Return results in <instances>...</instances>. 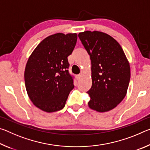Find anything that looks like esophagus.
Returning <instances> with one entry per match:
<instances>
[{"instance_id":"34e87169","label":"esophagus","mask_w":150,"mask_h":150,"mask_svg":"<svg viewBox=\"0 0 150 150\" xmlns=\"http://www.w3.org/2000/svg\"><path fill=\"white\" fill-rule=\"evenodd\" d=\"M81 77V75H78L76 76V79H77V81H79Z\"/></svg>"}]
</instances>
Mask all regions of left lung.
I'll use <instances>...</instances> for the list:
<instances>
[{"instance_id":"1","label":"left lung","mask_w":150,"mask_h":150,"mask_svg":"<svg viewBox=\"0 0 150 150\" xmlns=\"http://www.w3.org/2000/svg\"><path fill=\"white\" fill-rule=\"evenodd\" d=\"M78 36L91 61L88 106L100 112L110 110L126 95L130 79L128 61L118 42L105 33L85 31Z\"/></svg>"}]
</instances>
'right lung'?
Masks as SVG:
<instances>
[{
	"instance_id": "right-lung-1",
	"label": "right lung",
	"mask_w": 150,
	"mask_h": 150,
	"mask_svg": "<svg viewBox=\"0 0 150 150\" xmlns=\"http://www.w3.org/2000/svg\"><path fill=\"white\" fill-rule=\"evenodd\" d=\"M77 40V34L51 35L38 45L28 60L24 71L27 93L33 104L43 111L62 110L74 88L67 57Z\"/></svg>"
}]
</instances>
